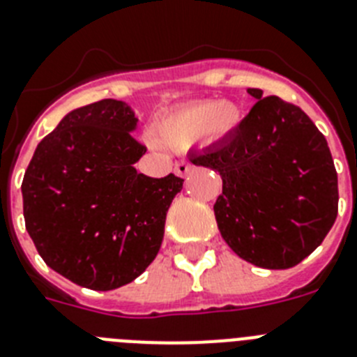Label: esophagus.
I'll use <instances>...</instances> for the list:
<instances>
[{"label": "esophagus", "instance_id": "34e87169", "mask_svg": "<svg viewBox=\"0 0 357 357\" xmlns=\"http://www.w3.org/2000/svg\"><path fill=\"white\" fill-rule=\"evenodd\" d=\"M174 170H176V174L178 176H181V178H185L190 170H192V165L188 163L187 160H179L176 161V165H174Z\"/></svg>", "mask_w": 357, "mask_h": 357}]
</instances>
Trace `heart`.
<instances>
[{"mask_svg": "<svg viewBox=\"0 0 357 357\" xmlns=\"http://www.w3.org/2000/svg\"><path fill=\"white\" fill-rule=\"evenodd\" d=\"M241 112L236 105L221 101H199L165 116L158 123V136L170 146H188L205 134L221 137L236 130Z\"/></svg>", "mask_w": 357, "mask_h": 357, "instance_id": "b5f03b06", "label": "heart"}]
</instances>
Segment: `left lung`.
Segmentation results:
<instances>
[{"label":"left lung","mask_w":357,"mask_h":357,"mask_svg":"<svg viewBox=\"0 0 357 357\" xmlns=\"http://www.w3.org/2000/svg\"><path fill=\"white\" fill-rule=\"evenodd\" d=\"M236 132L190 161L220 172L215 221L229 247L263 268H290L312 254L337 215L331 149L298 105L259 89Z\"/></svg>","instance_id":"8db88e82"}]
</instances>
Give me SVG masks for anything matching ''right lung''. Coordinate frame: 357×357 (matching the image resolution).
I'll list each match as a JSON object with an SVG mask.
<instances>
[{
  "label": "right lung",
  "instance_id": "right-lung-1",
  "mask_svg": "<svg viewBox=\"0 0 357 357\" xmlns=\"http://www.w3.org/2000/svg\"><path fill=\"white\" fill-rule=\"evenodd\" d=\"M128 105L72 110L45 136L21 183L29 236L43 261L76 285H127L158 256L167 211L183 179L134 169L146 146Z\"/></svg>",
  "mask_w": 357,
  "mask_h": 357
}]
</instances>
